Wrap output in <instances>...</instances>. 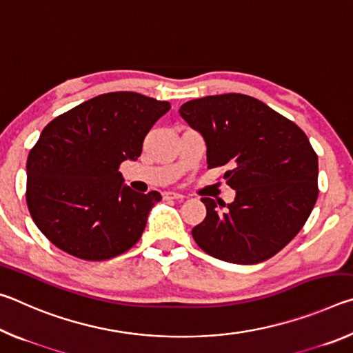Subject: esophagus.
<instances>
[{
  "instance_id": "obj_1",
  "label": "esophagus",
  "mask_w": 353,
  "mask_h": 353,
  "mask_svg": "<svg viewBox=\"0 0 353 353\" xmlns=\"http://www.w3.org/2000/svg\"><path fill=\"white\" fill-rule=\"evenodd\" d=\"M163 198L165 199H177V201H182L185 196L182 193H177V191H165L163 193Z\"/></svg>"
}]
</instances>
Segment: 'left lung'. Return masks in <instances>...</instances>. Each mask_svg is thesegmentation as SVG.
I'll return each instance as SVG.
<instances>
[{"label":"left lung","mask_w":353,"mask_h":353,"mask_svg":"<svg viewBox=\"0 0 353 353\" xmlns=\"http://www.w3.org/2000/svg\"><path fill=\"white\" fill-rule=\"evenodd\" d=\"M207 145L208 168L229 165L224 179L236 190L223 212L202 198L207 216L191 230L208 255L255 265L280 252L318 199V155L305 132L265 103L241 93L193 99L179 109Z\"/></svg>","instance_id":"obj_1"}]
</instances>
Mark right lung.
<instances>
[{
	"label": "right lung",
	"instance_id": "obj_1",
	"mask_svg": "<svg viewBox=\"0 0 353 353\" xmlns=\"http://www.w3.org/2000/svg\"><path fill=\"white\" fill-rule=\"evenodd\" d=\"M171 109L134 92L99 94L41 130L26 163V202L41 234L63 252L103 261L140 240L159 191L123 185L119 165L140 157L149 129Z\"/></svg>",
	"mask_w": 353,
	"mask_h": 353
}]
</instances>
